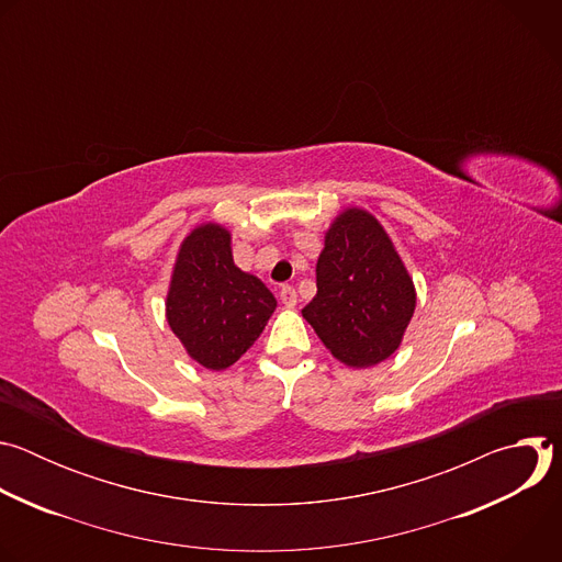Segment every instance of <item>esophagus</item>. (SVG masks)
I'll use <instances>...</instances> for the list:
<instances>
[{
    "label": "esophagus",
    "instance_id": "esophagus-1",
    "mask_svg": "<svg viewBox=\"0 0 562 562\" xmlns=\"http://www.w3.org/2000/svg\"><path fill=\"white\" fill-rule=\"evenodd\" d=\"M280 300H282V304L284 306H289V308H293L295 304H297V293H295V289L293 286H282L280 289Z\"/></svg>",
    "mask_w": 562,
    "mask_h": 562
}]
</instances>
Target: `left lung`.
I'll list each match as a JSON object with an SVG mask.
<instances>
[{
  "mask_svg": "<svg viewBox=\"0 0 562 562\" xmlns=\"http://www.w3.org/2000/svg\"><path fill=\"white\" fill-rule=\"evenodd\" d=\"M315 284L302 317L338 362L369 369L403 345L416 311V284L373 213L347 206L334 217Z\"/></svg>",
  "mask_w": 562,
  "mask_h": 562,
  "instance_id": "obj_1",
  "label": "left lung"
}]
</instances>
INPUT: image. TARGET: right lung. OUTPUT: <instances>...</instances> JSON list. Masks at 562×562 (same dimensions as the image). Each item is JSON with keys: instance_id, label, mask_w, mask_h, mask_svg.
<instances>
[{"instance_id": "add662e5", "label": "right lung", "mask_w": 562, "mask_h": 562, "mask_svg": "<svg viewBox=\"0 0 562 562\" xmlns=\"http://www.w3.org/2000/svg\"><path fill=\"white\" fill-rule=\"evenodd\" d=\"M276 306L267 284L233 262L231 231L224 224L211 220L187 233L165 308L191 360L211 371L233 367L260 338Z\"/></svg>"}]
</instances>
